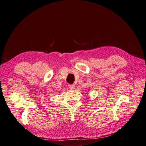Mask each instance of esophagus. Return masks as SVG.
<instances>
[{
    "label": "esophagus",
    "mask_w": 146,
    "mask_h": 146,
    "mask_svg": "<svg viewBox=\"0 0 146 146\" xmlns=\"http://www.w3.org/2000/svg\"><path fill=\"white\" fill-rule=\"evenodd\" d=\"M68 87H69V88H70V89H71V90H74V89H75V85H68Z\"/></svg>",
    "instance_id": "34e87169"
}]
</instances>
